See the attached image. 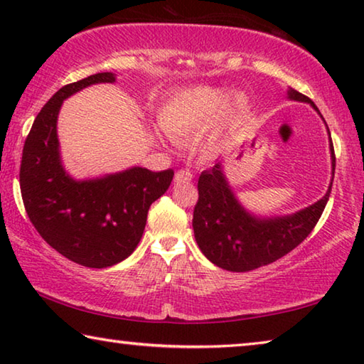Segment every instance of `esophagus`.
<instances>
[{
	"mask_svg": "<svg viewBox=\"0 0 364 364\" xmlns=\"http://www.w3.org/2000/svg\"><path fill=\"white\" fill-rule=\"evenodd\" d=\"M193 180V171L188 168H181L175 173V183H186Z\"/></svg>",
	"mask_w": 364,
	"mask_h": 364,
	"instance_id": "obj_1",
	"label": "esophagus"
}]
</instances>
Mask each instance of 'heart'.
<instances>
[{"mask_svg": "<svg viewBox=\"0 0 364 364\" xmlns=\"http://www.w3.org/2000/svg\"><path fill=\"white\" fill-rule=\"evenodd\" d=\"M221 100H223L221 91L208 86L183 90L162 104L157 112V123L171 139L186 143L217 113L212 122V143L245 109V97L241 95H234L220 108Z\"/></svg>", "mask_w": 364, "mask_h": 364, "instance_id": "b5f03b06", "label": "heart"}]
</instances>
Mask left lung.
I'll list each match as a JSON object with an SVG mask.
<instances>
[{"mask_svg": "<svg viewBox=\"0 0 364 364\" xmlns=\"http://www.w3.org/2000/svg\"><path fill=\"white\" fill-rule=\"evenodd\" d=\"M287 97L311 104V107L318 110L310 97L292 88L287 90ZM329 147L334 180L336 154L332 139ZM331 188L332 183L323 199L304 210L284 217L258 218L239 204L226 181L223 165L217 162L210 170L202 171L197 183L199 200L193 217L197 245L217 267L236 273L273 263L297 247L313 231L328 204Z\"/></svg>", "mask_w": 364, "mask_h": 364, "instance_id": "8db88e82", "label": "left lung"}]
</instances>
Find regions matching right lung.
Listing matches in <instances>:
<instances>
[{"instance_id": "obj_1", "label": "right lung", "mask_w": 364, "mask_h": 364, "mask_svg": "<svg viewBox=\"0 0 364 364\" xmlns=\"http://www.w3.org/2000/svg\"><path fill=\"white\" fill-rule=\"evenodd\" d=\"M114 82L112 72H102L63 86L36 115L22 151L19 181L30 221L54 250L88 268L112 267L133 254L151 204L175 175L133 167L77 181L64 170L58 141L63 101L90 85Z\"/></svg>"}]
</instances>
